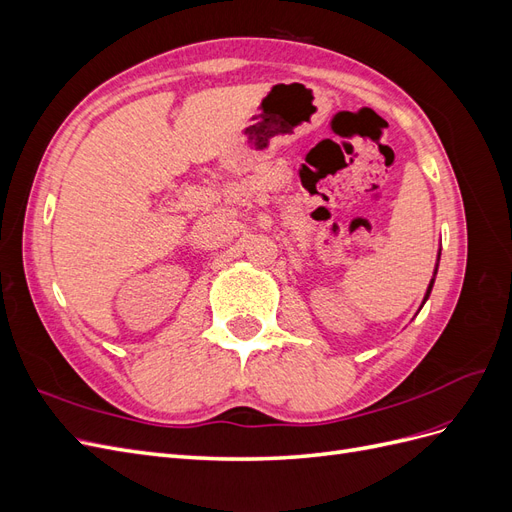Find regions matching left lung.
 <instances>
[{
  "label": "left lung",
  "instance_id": "1",
  "mask_svg": "<svg viewBox=\"0 0 512 512\" xmlns=\"http://www.w3.org/2000/svg\"><path fill=\"white\" fill-rule=\"evenodd\" d=\"M438 262H440V252H438ZM438 262H436V271H433V277H431V282H429V286H427V292H425V299H423V305H425V301L429 299V294H431V288H433V282H436V273H438Z\"/></svg>",
  "mask_w": 512,
  "mask_h": 512
}]
</instances>
